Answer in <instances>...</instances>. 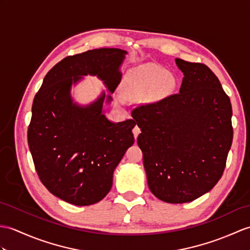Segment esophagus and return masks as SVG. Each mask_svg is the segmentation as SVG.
Masks as SVG:
<instances>
[{"label":"esophagus","mask_w":250,"mask_h":250,"mask_svg":"<svg viewBox=\"0 0 250 250\" xmlns=\"http://www.w3.org/2000/svg\"><path fill=\"white\" fill-rule=\"evenodd\" d=\"M139 133H141V129H139V126H138V125H135L134 127H133V134H134L135 139L137 138V136H138Z\"/></svg>","instance_id":"34e87169"}]
</instances>
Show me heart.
I'll return each mask as SVG.
<instances>
[{
	"mask_svg": "<svg viewBox=\"0 0 250 250\" xmlns=\"http://www.w3.org/2000/svg\"><path fill=\"white\" fill-rule=\"evenodd\" d=\"M127 87L129 95L138 96L151 88L152 97L160 99L175 89L176 79L163 67L149 62L132 69L127 74Z\"/></svg>",
	"mask_w": 250,
	"mask_h": 250,
	"instance_id": "b5f03b06",
	"label": "heart"
}]
</instances>
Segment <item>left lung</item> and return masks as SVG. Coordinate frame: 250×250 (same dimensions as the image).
<instances>
[{"label":"left lung","instance_id":"obj_1","mask_svg":"<svg viewBox=\"0 0 250 250\" xmlns=\"http://www.w3.org/2000/svg\"><path fill=\"white\" fill-rule=\"evenodd\" d=\"M178 94L136 107L137 144L151 193L168 204L193 201L222 178L231 148L232 106L208 66L177 59Z\"/></svg>","mask_w":250,"mask_h":250}]
</instances>
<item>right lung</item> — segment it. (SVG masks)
Here are the masks:
<instances>
[{
    "label": "right lung",
    "instance_id": "1",
    "mask_svg": "<svg viewBox=\"0 0 250 250\" xmlns=\"http://www.w3.org/2000/svg\"><path fill=\"white\" fill-rule=\"evenodd\" d=\"M125 54L100 48L67 56L46 73L34 98L27 142L35 168L50 193L71 205L90 206L107 195L115 168L134 144L135 125L133 119L114 124L105 117V92L87 106L73 103L71 86L90 74L113 92Z\"/></svg>",
    "mask_w": 250,
    "mask_h": 250
}]
</instances>
